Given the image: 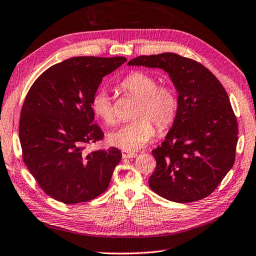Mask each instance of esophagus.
<instances>
[{
    "label": "esophagus",
    "instance_id": "1",
    "mask_svg": "<svg viewBox=\"0 0 256 256\" xmlns=\"http://www.w3.org/2000/svg\"><path fill=\"white\" fill-rule=\"evenodd\" d=\"M122 154L124 158H136L138 156L136 152H132V151H128V150H122Z\"/></svg>",
    "mask_w": 256,
    "mask_h": 256
}]
</instances>
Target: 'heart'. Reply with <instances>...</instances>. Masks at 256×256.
<instances>
[{"label":"heart","mask_w":256,"mask_h":256,"mask_svg":"<svg viewBox=\"0 0 256 256\" xmlns=\"http://www.w3.org/2000/svg\"><path fill=\"white\" fill-rule=\"evenodd\" d=\"M122 90L138 98L134 109V120L124 124L108 134V144L124 150L134 151L144 147L156 134V126L164 129L174 122L178 99L174 90L166 85L158 86L156 77L144 72H132L120 82ZM94 114L107 124L116 122L112 99L105 90H97L92 98Z\"/></svg>","instance_id":"b5f03b06"}]
</instances>
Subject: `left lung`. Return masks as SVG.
Returning <instances> with one entry per match:
<instances>
[{"instance_id":"obj_1","label":"left lung","mask_w":256,"mask_h":256,"mask_svg":"<svg viewBox=\"0 0 256 256\" xmlns=\"http://www.w3.org/2000/svg\"><path fill=\"white\" fill-rule=\"evenodd\" d=\"M128 65L164 70L178 92L174 124L152 150L150 189L179 203L210 196L236 160L238 122L224 87L200 62L174 53L142 55Z\"/></svg>"}]
</instances>
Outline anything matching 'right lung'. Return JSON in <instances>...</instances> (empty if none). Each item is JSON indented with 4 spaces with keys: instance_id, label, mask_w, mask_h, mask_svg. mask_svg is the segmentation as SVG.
Masks as SVG:
<instances>
[{
    "instance_id": "add662e5",
    "label": "right lung",
    "mask_w": 256,
    "mask_h": 256,
    "mask_svg": "<svg viewBox=\"0 0 256 256\" xmlns=\"http://www.w3.org/2000/svg\"><path fill=\"white\" fill-rule=\"evenodd\" d=\"M126 57H72L46 70L26 95L18 137L23 160L46 194L66 203L105 192L122 151L85 150L104 138L90 102L102 78Z\"/></svg>"
}]
</instances>
